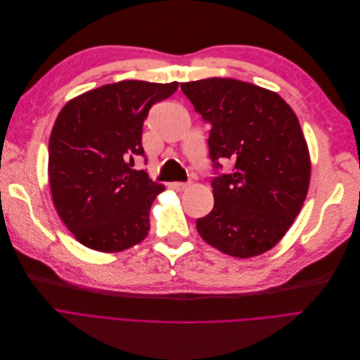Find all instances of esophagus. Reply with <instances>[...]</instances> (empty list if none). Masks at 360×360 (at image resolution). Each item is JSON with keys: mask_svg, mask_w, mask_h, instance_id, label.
<instances>
[{"mask_svg": "<svg viewBox=\"0 0 360 360\" xmlns=\"http://www.w3.org/2000/svg\"><path fill=\"white\" fill-rule=\"evenodd\" d=\"M189 186H191V183H171V187H173V189L177 192L186 191Z\"/></svg>", "mask_w": 360, "mask_h": 360, "instance_id": "obj_1", "label": "esophagus"}]
</instances>
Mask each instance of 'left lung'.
Returning <instances> with one entry per match:
<instances>
[{
	"mask_svg": "<svg viewBox=\"0 0 360 360\" xmlns=\"http://www.w3.org/2000/svg\"><path fill=\"white\" fill-rule=\"evenodd\" d=\"M195 110L212 124L210 157L231 161L212 180L214 210L196 221L200 237L234 258L276 246L309 191L311 155L299 118L274 91L231 77L181 83Z\"/></svg>",
	"mask_w": 360,
	"mask_h": 360,
	"instance_id": "left-lung-1",
	"label": "left lung"
}]
</instances>
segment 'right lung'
<instances>
[{
    "label": "right lung",
    "mask_w": 360,
    "mask_h": 360,
    "mask_svg": "<svg viewBox=\"0 0 360 360\" xmlns=\"http://www.w3.org/2000/svg\"><path fill=\"white\" fill-rule=\"evenodd\" d=\"M179 82L122 80L75 96L51 130L48 177L57 214L76 240L115 253L139 245L149 231V211L165 186L143 169L142 127L149 108Z\"/></svg>",
    "instance_id": "right-lung-1"
}]
</instances>
